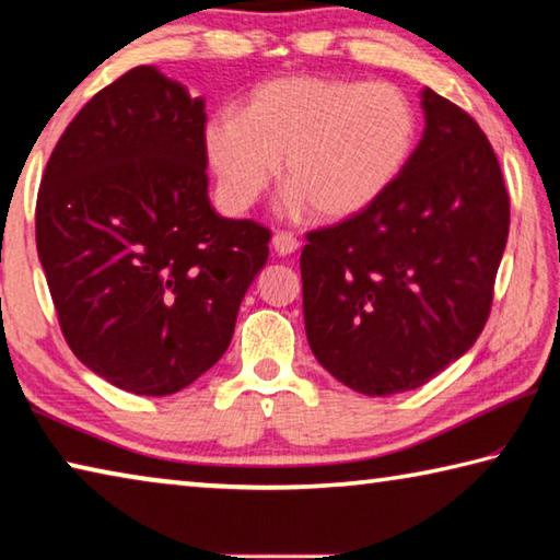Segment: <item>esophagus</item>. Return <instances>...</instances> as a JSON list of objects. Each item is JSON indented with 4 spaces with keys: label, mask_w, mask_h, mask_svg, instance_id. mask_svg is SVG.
I'll return each instance as SVG.
<instances>
[{
    "label": "esophagus",
    "mask_w": 560,
    "mask_h": 560,
    "mask_svg": "<svg viewBox=\"0 0 560 560\" xmlns=\"http://www.w3.org/2000/svg\"><path fill=\"white\" fill-rule=\"evenodd\" d=\"M300 247V241L292 233H275L272 235V250L278 253V255H282V258H285V255H292Z\"/></svg>",
    "instance_id": "34e87169"
}]
</instances>
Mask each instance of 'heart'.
Wrapping results in <instances>:
<instances>
[{"label": "heart", "mask_w": 560, "mask_h": 560, "mask_svg": "<svg viewBox=\"0 0 560 560\" xmlns=\"http://www.w3.org/2000/svg\"><path fill=\"white\" fill-rule=\"evenodd\" d=\"M210 168L225 208L243 213L278 176L288 206L323 220L370 208L405 171L417 114L389 84L282 77L255 86L243 114L215 112L203 126Z\"/></svg>", "instance_id": "1"}]
</instances>
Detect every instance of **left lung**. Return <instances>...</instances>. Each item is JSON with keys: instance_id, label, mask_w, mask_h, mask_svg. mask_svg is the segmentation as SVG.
Segmentation results:
<instances>
[{"instance_id": "1", "label": "left lung", "mask_w": 560, "mask_h": 560, "mask_svg": "<svg viewBox=\"0 0 560 560\" xmlns=\"http://www.w3.org/2000/svg\"><path fill=\"white\" fill-rule=\"evenodd\" d=\"M424 136L374 203L307 233L300 255L310 350L366 397L417 389L489 319L509 194L479 124L421 91Z\"/></svg>"}]
</instances>
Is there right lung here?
I'll return each mask as SVG.
<instances>
[{
  "mask_svg": "<svg viewBox=\"0 0 560 560\" xmlns=\"http://www.w3.org/2000/svg\"><path fill=\"white\" fill-rule=\"evenodd\" d=\"M206 101L136 67L73 116L36 198V250L71 352L166 397L208 372L268 262L270 231L208 198Z\"/></svg>",
  "mask_w": 560,
  "mask_h": 560,
  "instance_id": "obj_1",
  "label": "right lung"
}]
</instances>
